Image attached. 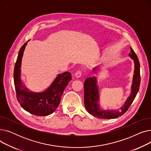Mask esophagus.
Wrapping results in <instances>:
<instances>
[{"label":"esophagus","instance_id":"obj_1","mask_svg":"<svg viewBox=\"0 0 151 151\" xmlns=\"http://www.w3.org/2000/svg\"><path fill=\"white\" fill-rule=\"evenodd\" d=\"M81 75H82V71H80V70L77 71L75 73V76L76 78H80L81 76Z\"/></svg>","mask_w":151,"mask_h":151}]
</instances>
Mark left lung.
Instances as JSON below:
<instances>
[{
    "label": "left lung",
    "instance_id": "1",
    "mask_svg": "<svg viewBox=\"0 0 151 151\" xmlns=\"http://www.w3.org/2000/svg\"><path fill=\"white\" fill-rule=\"evenodd\" d=\"M130 51L131 54H129V56L134 60L135 69H134L133 83L132 88V90L129 99L125 101L124 105L116 111L101 110L97 104L99 100V91L96 84V79L95 77L89 78L86 79L84 83V97L85 108L89 114L101 119H115L123 115L132 105L139 91L141 76L140 65L138 58L131 47Z\"/></svg>",
    "mask_w": 151,
    "mask_h": 151
}]
</instances>
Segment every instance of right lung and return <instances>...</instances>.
Segmentation results:
<instances>
[{
	"instance_id": "1",
	"label": "right lung",
	"mask_w": 151,
	"mask_h": 151,
	"mask_svg": "<svg viewBox=\"0 0 151 151\" xmlns=\"http://www.w3.org/2000/svg\"><path fill=\"white\" fill-rule=\"evenodd\" d=\"M26 45L25 43L21 47L14 65L13 75L17 98L21 107L27 112L39 116L50 115L59 106L63 92L71 80V75L68 71L58 75L50 88L43 92H27L20 79L22 57Z\"/></svg>"
}]
</instances>
